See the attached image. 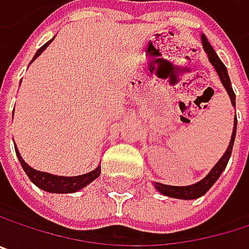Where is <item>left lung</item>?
Here are the masks:
<instances>
[{
    "label": "left lung",
    "instance_id": "8db88e82",
    "mask_svg": "<svg viewBox=\"0 0 249 249\" xmlns=\"http://www.w3.org/2000/svg\"><path fill=\"white\" fill-rule=\"evenodd\" d=\"M201 42H203V48L209 56V61L212 62V65L214 67L216 72L219 74L220 77V81L222 84L225 86L229 97H231V102H232V106H235V93H233V89L231 86V78H229V74H228V70L225 67V64L220 61V58L217 56V53L214 52V49L212 48V45L209 43L207 37L204 35H201ZM236 115H235V121H233V131H232V137H231V142H229V146L225 152V155L220 158V160L213 166V169L209 172V175L206 178H203L201 181H198L197 184H193V185H187V187H174V185H165V184H160V182H155V187L156 190L166 196V197H172V198H181V200H196L201 196H204L212 187L213 184L219 179V177L222 175V172L225 171L228 162H229V158L232 155V147H233V142H235V136H236Z\"/></svg>",
    "mask_w": 249,
    "mask_h": 249
}]
</instances>
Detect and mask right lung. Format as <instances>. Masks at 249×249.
Masks as SVG:
<instances>
[{
  "instance_id": "add662e5",
  "label": "right lung",
  "mask_w": 249,
  "mask_h": 249,
  "mask_svg": "<svg viewBox=\"0 0 249 249\" xmlns=\"http://www.w3.org/2000/svg\"><path fill=\"white\" fill-rule=\"evenodd\" d=\"M53 39H51L49 42H46L33 56L32 62L46 49V46L52 42ZM14 149H16V155L20 160V165L21 168L24 169V172L27 174L29 179L36 185L39 187L40 190L43 191H48V193H55V194H67V193H75L81 188H84L86 185H89L91 181H94L99 175H100V166H97L94 171L91 172H87L84 175H78V177H58V175H51V174H46V172H40V171H36L33 168H30L24 160L23 158L20 156V152L17 150V146L14 144Z\"/></svg>"
}]
</instances>
